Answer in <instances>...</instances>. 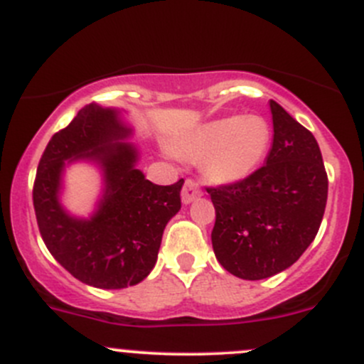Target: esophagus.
Wrapping results in <instances>:
<instances>
[{
    "mask_svg": "<svg viewBox=\"0 0 364 364\" xmlns=\"http://www.w3.org/2000/svg\"><path fill=\"white\" fill-rule=\"evenodd\" d=\"M200 196H203V192H200V188L197 186V183L192 181V179H186L185 186H183V190H181L183 204L186 205V204L193 203V200H196L197 197H200Z\"/></svg>",
    "mask_w": 364,
    "mask_h": 364,
    "instance_id": "1",
    "label": "esophagus"
}]
</instances>
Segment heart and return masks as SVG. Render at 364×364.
<instances>
[{"label": "heart", "instance_id": "b5f03b06", "mask_svg": "<svg viewBox=\"0 0 364 364\" xmlns=\"http://www.w3.org/2000/svg\"><path fill=\"white\" fill-rule=\"evenodd\" d=\"M269 123L262 116H227L205 121L174 146L178 156L200 160L203 176L213 185H236L250 178L266 159ZM168 155H174L167 149Z\"/></svg>", "mask_w": 364, "mask_h": 364}]
</instances>
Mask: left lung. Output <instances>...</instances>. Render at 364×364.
<instances>
[{"instance_id": "8db88e82", "label": "left lung", "mask_w": 364, "mask_h": 364, "mask_svg": "<svg viewBox=\"0 0 364 364\" xmlns=\"http://www.w3.org/2000/svg\"><path fill=\"white\" fill-rule=\"evenodd\" d=\"M273 146L266 164L236 185L208 188L216 211L213 250L243 280L282 273L315 240L328 200V174L317 141L269 100Z\"/></svg>"}]
</instances>
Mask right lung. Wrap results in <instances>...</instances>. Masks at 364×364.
<instances>
[{
    "label": "right lung",
    "mask_w": 364,
    "mask_h": 364,
    "mask_svg": "<svg viewBox=\"0 0 364 364\" xmlns=\"http://www.w3.org/2000/svg\"><path fill=\"white\" fill-rule=\"evenodd\" d=\"M124 111L90 104L53 135L36 168L33 205L40 234L54 259L97 289L137 285L159 259L168 220L181 209L183 179L160 186L137 168L141 151ZM84 161L101 172L102 188L87 217L70 213L60 197L64 172Z\"/></svg>",
    "instance_id": "1"
}]
</instances>
